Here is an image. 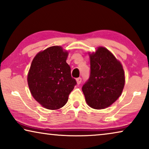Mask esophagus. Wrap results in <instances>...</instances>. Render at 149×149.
<instances>
[{
  "mask_svg": "<svg viewBox=\"0 0 149 149\" xmlns=\"http://www.w3.org/2000/svg\"><path fill=\"white\" fill-rule=\"evenodd\" d=\"M81 80H82V79H81V78H80V77H79V78H77V79H76L77 84H78V85L80 84V83H81Z\"/></svg>",
  "mask_w": 149,
  "mask_h": 149,
  "instance_id": "34e87169",
  "label": "esophagus"
}]
</instances>
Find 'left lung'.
I'll use <instances>...</instances> for the list:
<instances>
[{"instance_id":"obj_1","label":"left lung","mask_w":149,"mask_h":149,"mask_svg":"<svg viewBox=\"0 0 149 149\" xmlns=\"http://www.w3.org/2000/svg\"><path fill=\"white\" fill-rule=\"evenodd\" d=\"M90 77L82 91L89 107L104 109L120 97L125 78L121 62L107 48L98 47L95 52H89Z\"/></svg>"}]
</instances>
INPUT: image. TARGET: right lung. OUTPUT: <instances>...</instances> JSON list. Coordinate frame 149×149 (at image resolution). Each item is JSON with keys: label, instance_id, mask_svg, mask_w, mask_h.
Instances as JSON below:
<instances>
[{"label": "right lung", "instance_id": "obj_1", "mask_svg": "<svg viewBox=\"0 0 149 149\" xmlns=\"http://www.w3.org/2000/svg\"><path fill=\"white\" fill-rule=\"evenodd\" d=\"M69 52L61 46L40 51L30 65L27 81L30 93L43 108L57 110L64 107L77 84L66 63Z\"/></svg>", "mask_w": 149, "mask_h": 149}]
</instances>
